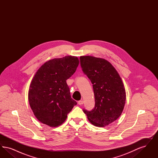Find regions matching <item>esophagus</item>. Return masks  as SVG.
Masks as SVG:
<instances>
[{
	"label": "esophagus",
	"mask_w": 158,
	"mask_h": 158,
	"mask_svg": "<svg viewBox=\"0 0 158 158\" xmlns=\"http://www.w3.org/2000/svg\"><path fill=\"white\" fill-rule=\"evenodd\" d=\"M83 101L82 99V100H80V101H78V104L79 105H82L83 104Z\"/></svg>",
	"instance_id": "esophagus-1"
}]
</instances>
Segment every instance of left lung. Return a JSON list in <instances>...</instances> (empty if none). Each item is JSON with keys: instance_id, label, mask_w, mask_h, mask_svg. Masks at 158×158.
I'll use <instances>...</instances> for the list:
<instances>
[{"instance_id": "left-lung-1", "label": "left lung", "mask_w": 158, "mask_h": 158, "mask_svg": "<svg viewBox=\"0 0 158 158\" xmlns=\"http://www.w3.org/2000/svg\"><path fill=\"white\" fill-rule=\"evenodd\" d=\"M80 64L92 84L95 102L91 111L83 109V111L94 126H108L120 116L125 105L126 91L120 76L104 59L81 56Z\"/></svg>"}]
</instances>
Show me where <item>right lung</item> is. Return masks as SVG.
I'll use <instances>...</instances> for the list:
<instances>
[{
    "mask_svg": "<svg viewBox=\"0 0 158 158\" xmlns=\"http://www.w3.org/2000/svg\"><path fill=\"white\" fill-rule=\"evenodd\" d=\"M79 64L75 56L49 60L34 76L28 92L31 108L38 120L50 127L63 124L77 102L71 98L66 80Z\"/></svg>",
    "mask_w": 158,
    "mask_h": 158,
    "instance_id": "right-lung-1",
    "label": "right lung"
}]
</instances>
